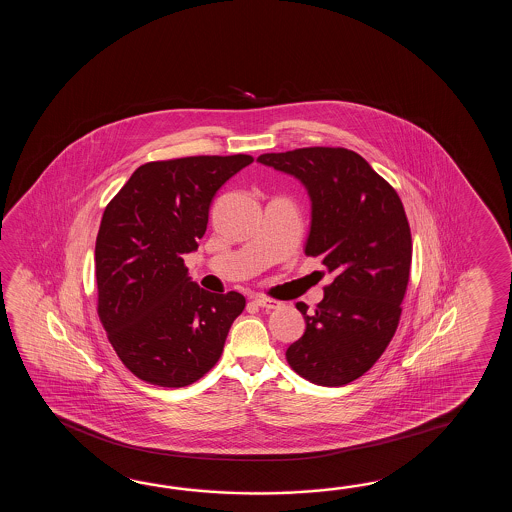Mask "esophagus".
Segmentation results:
<instances>
[{"label": "esophagus", "instance_id": "34e87169", "mask_svg": "<svg viewBox=\"0 0 512 512\" xmlns=\"http://www.w3.org/2000/svg\"><path fill=\"white\" fill-rule=\"evenodd\" d=\"M254 304L260 305L261 309H267V311H271V309H278V307H282V302H278V300H274V298H267V296H256L254 298Z\"/></svg>", "mask_w": 512, "mask_h": 512}]
</instances>
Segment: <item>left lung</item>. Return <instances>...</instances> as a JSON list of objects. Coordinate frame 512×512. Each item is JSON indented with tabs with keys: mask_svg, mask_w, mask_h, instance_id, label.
<instances>
[{
	"mask_svg": "<svg viewBox=\"0 0 512 512\" xmlns=\"http://www.w3.org/2000/svg\"><path fill=\"white\" fill-rule=\"evenodd\" d=\"M258 163L294 175L311 197L307 256H322L335 274L315 313L296 307L305 333L285 357L318 386H344L379 360L401 318L412 234L401 197L359 153L346 148H298L263 153Z\"/></svg>",
	"mask_w": 512,
	"mask_h": 512,
	"instance_id": "obj_1",
	"label": "left lung"
}]
</instances>
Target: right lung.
I'll return each instance as SVG.
<instances>
[{"label":"right lung","instance_id":"1","mask_svg":"<svg viewBox=\"0 0 512 512\" xmlns=\"http://www.w3.org/2000/svg\"><path fill=\"white\" fill-rule=\"evenodd\" d=\"M251 155H196L139 166L104 210L95 245L98 318L119 359L141 381L183 388L218 362L243 294L190 282L208 208Z\"/></svg>","mask_w":512,"mask_h":512}]
</instances>
